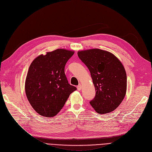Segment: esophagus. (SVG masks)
<instances>
[{
    "label": "esophagus",
    "instance_id": "esophagus-1",
    "mask_svg": "<svg viewBox=\"0 0 152 152\" xmlns=\"http://www.w3.org/2000/svg\"><path fill=\"white\" fill-rule=\"evenodd\" d=\"M77 90H78V91H81V89H82V86H81V84L78 85V86H77Z\"/></svg>",
    "mask_w": 152,
    "mask_h": 152
}]
</instances>
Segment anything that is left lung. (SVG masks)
<instances>
[{
  "instance_id": "8db88e82",
  "label": "left lung",
  "mask_w": 152,
  "mask_h": 152,
  "mask_svg": "<svg viewBox=\"0 0 152 152\" xmlns=\"http://www.w3.org/2000/svg\"><path fill=\"white\" fill-rule=\"evenodd\" d=\"M77 55L88 68L95 89L90 104L99 114L114 111L126 93L127 76L123 64L112 53L99 49L78 51Z\"/></svg>"
}]
</instances>
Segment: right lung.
<instances>
[{"instance_id":"1","label":"right lung","mask_w":152,"mask_h":152,"mask_svg":"<svg viewBox=\"0 0 152 152\" xmlns=\"http://www.w3.org/2000/svg\"><path fill=\"white\" fill-rule=\"evenodd\" d=\"M75 52L58 49L37 57L29 66L25 92L31 107L44 117H53L62 109L76 87L68 83L65 66Z\"/></svg>"}]
</instances>
